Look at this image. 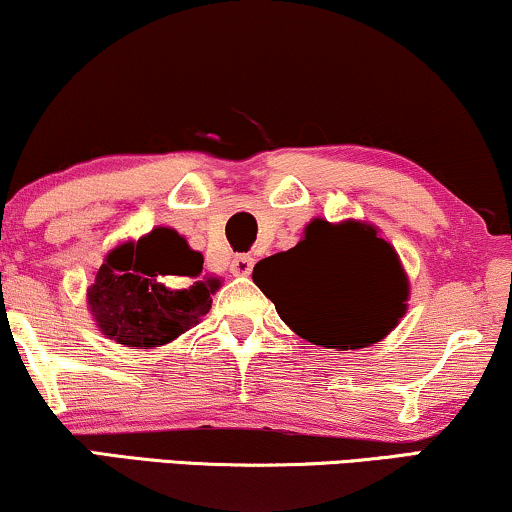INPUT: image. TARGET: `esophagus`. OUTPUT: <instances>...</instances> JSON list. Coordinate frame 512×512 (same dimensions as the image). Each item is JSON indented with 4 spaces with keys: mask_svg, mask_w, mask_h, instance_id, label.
<instances>
[{
    "mask_svg": "<svg viewBox=\"0 0 512 512\" xmlns=\"http://www.w3.org/2000/svg\"><path fill=\"white\" fill-rule=\"evenodd\" d=\"M252 264H255V260H252L250 255H236L234 260H231V274H234V276H250Z\"/></svg>",
    "mask_w": 512,
    "mask_h": 512,
    "instance_id": "esophagus-1",
    "label": "esophagus"
}]
</instances>
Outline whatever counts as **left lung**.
Segmentation results:
<instances>
[{"label": "left lung", "mask_w": 512, "mask_h": 512, "mask_svg": "<svg viewBox=\"0 0 512 512\" xmlns=\"http://www.w3.org/2000/svg\"><path fill=\"white\" fill-rule=\"evenodd\" d=\"M252 281L290 331L335 352L387 338L411 295L394 245L378 226L357 219H312L295 248L255 264Z\"/></svg>", "instance_id": "obj_1"}]
</instances>
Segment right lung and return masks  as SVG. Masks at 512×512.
<instances>
[{
    "label": "right lung",
    "mask_w": 512,
    "mask_h": 512,
    "mask_svg": "<svg viewBox=\"0 0 512 512\" xmlns=\"http://www.w3.org/2000/svg\"><path fill=\"white\" fill-rule=\"evenodd\" d=\"M203 255L170 226L106 252L87 288L96 328L132 349L170 345L210 312L219 278H200ZM182 288L179 289L178 286Z\"/></svg>",
    "instance_id": "add662e5"
}]
</instances>
